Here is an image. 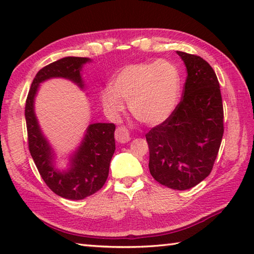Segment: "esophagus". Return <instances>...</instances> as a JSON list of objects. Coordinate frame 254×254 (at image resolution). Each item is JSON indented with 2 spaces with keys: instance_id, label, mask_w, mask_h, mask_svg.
<instances>
[{
  "instance_id": "34e87169",
  "label": "esophagus",
  "mask_w": 254,
  "mask_h": 254,
  "mask_svg": "<svg viewBox=\"0 0 254 254\" xmlns=\"http://www.w3.org/2000/svg\"><path fill=\"white\" fill-rule=\"evenodd\" d=\"M115 140L118 141L119 143H127L131 140L130 133H128L127 128L124 127H119L115 131Z\"/></svg>"
}]
</instances>
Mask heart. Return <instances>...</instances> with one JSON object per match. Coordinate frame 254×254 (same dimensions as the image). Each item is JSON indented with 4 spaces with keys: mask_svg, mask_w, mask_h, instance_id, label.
I'll list each match as a JSON object with an SVG mask.
<instances>
[{
    "mask_svg": "<svg viewBox=\"0 0 254 254\" xmlns=\"http://www.w3.org/2000/svg\"><path fill=\"white\" fill-rule=\"evenodd\" d=\"M182 76L176 64L166 59L131 64L101 92V101L111 117L123 112L126 102L140 122L157 126L168 120L177 107Z\"/></svg>",
    "mask_w": 254,
    "mask_h": 254,
    "instance_id": "obj_1",
    "label": "heart"
}]
</instances>
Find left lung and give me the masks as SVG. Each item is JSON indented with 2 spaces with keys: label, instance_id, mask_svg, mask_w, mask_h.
<instances>
[{
  "label": "left lung",
  "instance_id": "obj_1",
  "mask_svg": "<svg viewBox=\"0 0 254 254\" xmlns=\"http://www.w3.org/2000/svg\"><path fill=\"white\" fill-rule=\"evenodd\" d=\"M177 54L187 69L183 98L171 117L152 127L145 139L152 177L168 188L186 190L212 171L224 114L220 84L209 64L199 56Z\"/></svg>",
  "mask_w": 254,
  "mask_h": 254
}]
</instances>
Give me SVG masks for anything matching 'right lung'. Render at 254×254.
Segmentation results:
<instances>
[{
    "label": "right lung",
    "instance_id": "1",
    "mask_svg": "<svg viewBox=\"0 0 254 254\" xmlns=\"http://www.w3.org/2000/svg\"><path fill=\"white\" fill-rule=\"evenodd\" d=\"M89 58L65 57L47 65L37 72L25 102L28 142L38 171L51 190L63 198L80 200L95 194L104 186L111 159L115 151L113 123H93L86 128L80 144L69 157L66 170L56 168V154L38 122L34 98L39 86L51 78H65L85 88L81 69Z\"/></svg>",
    "mask_w": 254,
    "mask_h": 254
}]
</instances>
